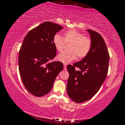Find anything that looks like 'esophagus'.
Segmentation results:
<instances>
[{"label": "esophagus", "instance_id": "esophagus-1", "mask_svg": "<svg viewBox=\"0 0 125 125\" xmlns=\"http://www.w3.org/2000/svg\"><path fill=\"white\" fill-rule=\"evenodd\" d=\"M63 69L64 70H66L67 69L66 65V64H64V65H63Z\"/></svg>", "mask_w": 125, "mask_h": 125}]
</instances>
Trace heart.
<instances>
[{
	"instance_id": "heart-1",
	"label": "heart",
	"mask_w": 125,
	"mask_h": 125,
	"mask_svg": "<svg viewBox=\"0 0 125 125\" xmlns=\"http://www.w3.org/2000/svg\"><path fill=\"white\" fill-rule=\"evenodd\" d=\"M53 43L56 49L61 52L65 47L66 43H70L68 46L69 51L64 52L57 57V60L64 64H68L76 59L84 58L90 52L92 41L89 37L76 30H69L65 31L63 38L56 34L53 38Z\"/></svg>"
}]
</instances>
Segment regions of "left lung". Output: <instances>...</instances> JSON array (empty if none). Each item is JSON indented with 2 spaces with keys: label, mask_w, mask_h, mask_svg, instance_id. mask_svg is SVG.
I'll return each mask as SVG.
<instances>
[{
  "label": "left lung",
  "mask_w": 125,
  "mask_h": 125,
  "mask_svg": "<svg viewBox=\"0 0 125 125\" xmlns=\"http://www.w3.org/2000/svg\"><path fill=\"white\" fill-rule=\"evenodd\" d=\"M92 41L90 52L86 57L73 65H68L67 84L69 97L74 102L90 99L99 91L107 76L109 55L104 39L99 33L87 29ZM77 67L79 70L76 71Z\"/></svg>",
  "instance_id": "8db88e82"
}]
</instances>
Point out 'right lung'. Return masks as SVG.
<instances>
[{
	"label": "right lung",
	"mask_w": 125,
	"mask_h": 125,
	"mask_svg": "<svg viewBox=\"0 0 125 125\" xmlns=\"http://www.w3.org/2000/svg\"><path fill=\"white\" fill-rule=\"evenodd\" d=\"M63 28L45 21L28 32L19 54V69L27 90L38 97L51 92L58 74L63 69L61 62H51L56 56L53 38Z\"/></svg>",
	"instance_id": "add662e5"
}]
</instances>
